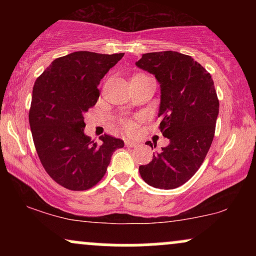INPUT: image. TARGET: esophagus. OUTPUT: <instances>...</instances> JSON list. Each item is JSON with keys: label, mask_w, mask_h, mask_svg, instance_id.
<instances>
[{"label": "esophagus", "mask_w": 256, "mask_h": 256, "mask_svg": "<svg viewBox=\"0 0 256 256\" xmlns=\"http://www.w3.org/2000/svg\"><path fill=\"white\" fill-rule=\"evenodd\" d=\"M138 143L134 142V140H125V146H128V148H134V146H137Z\"/></svg>", "instance_id": "esophagus-1"}]
</instances>
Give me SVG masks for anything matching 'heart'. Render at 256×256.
Returning <instances> with one entry per match:
<instances>
[{
	"instance_id": "1",
	"label": "heart",
	"mask_w": 256,
	"mask_h": 256,
	"mask_svg": "<svg viewBox=\"0 0 256 256\" xmlns=\"http://www.w3.org/2000/svg\"><path fill=\"white\" fill-rule=\"evenodd\" d=\"M120 125H122V130H124L125 132H128V134L134 132V128H136V125H134L131 120H128V119L120 120Z\"/></svg>"
}]
</instances>
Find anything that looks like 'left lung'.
I'll list each match as a JSON object with an SVG mask.
<instances>
[{"instance_id": "8db88e82", "label": "left lung", "mask_w": 256, "mask_h": 256, "mask_svg": "<svg viewBox=\"0 0 256 256\" xmlns=\"http://www.w3.org/2000/svg\"><path fill=\"white\" fill-rule=\"evenodd\" d=\"M136 66L160 84L158 116L170 140L148 165L140 166V177L150 186L174 189L195 174L213 142L219 100L212 76L192 56L171 50L143 54Z\"/></svg>"}]
</instances>
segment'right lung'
I'll list each match as a JSON object with an SVG mask.
<instances>
[{"label":"right lung","instance_id":"1","mask_svg":"<svg viewBox=\"0 0 256 256\" xmlns=\"http://www.w3.org/2000/svg\"><path fill=\"white\" fill-rule=\"evenodd\" d=\"M124 56L74 52L55 58L32 91L28 122L40 162L61 186L92 188L106 174L114 150L124 140L104 134L95 143L84 134V114L100 98V82Z\"/></svg>","mask_w":256,"mask_h":256}]
</instances>
